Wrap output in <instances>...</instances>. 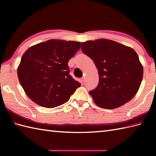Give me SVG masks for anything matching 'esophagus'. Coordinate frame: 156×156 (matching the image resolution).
<instances>
[{
	"instance_id": "1",
	"label": "esophagus",
	"mask_w": 156,
	"mask_h": 156,
	"mask_svg": "<svg viewBox=\"0 0 156 156\" xmlns=\"http://www.w3.org/2000/svg\"><path fill=\"white\" fill-rule=\"evenodd\" d=\"M81 81H82V82H83V83H84V82H85V81H86V78L84 77H84L82 78Z\"/></svg>"
}]
</instances>
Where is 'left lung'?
Masks as SVG:
<instances>
[{
  "label": "left lung",
  "mask_w": 156,
  "mask_h": 156,
  "mask_svg": "<svg viewBox=\"0 0 156 156\" xmlns=\"http://www.w3.org/2000/svg\"><path fill=\"white\" fill-rule=\"evenodd\" d=\"M81 49L98 69V84L89 92L96 105L112 109L134 97L144 74L143 66L134 49L105 39L83 42Z\"/></svg>",
  "instance_id": "left-lung-1"
}]
</instances>
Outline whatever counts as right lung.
I'll list each match as a JSON object with an SVG mask.
<instances>
[{
	"instance_id": "right-lung-1",
	"label": "right lung",
	"mask_w": 156,
	"mask_h": 156,
	"mask_svg": "<svg viewBox=\"0 0 156 156\" xmlns=\"http://www.w3.org/2000/svg\"><path fill=\"white\" fill-rule=\"evenodd\" d=\"M80 46V42L50 39L31 46L24 53L17 75L31 101L41 107L54 108L69 100L81 84L69 74L68 63Z\"/></svg>"
}]
</instances>
